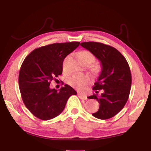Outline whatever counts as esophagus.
Returning <instances> with one entry per match:
<instances>
[{"mask_svg":"<svg viewBox=\"0 0 151 151\" xmlns=\"http://www.w3.org/2000/svg\"><path fill=\"white\" fill-rule=\"evenodd\" d=\"M78 96L81 99H82V100H86V99H87V96L86 95H83V94H82L81 93H78Z\"/></svg>","mask_w":151,"mask_h":151,"instance_id":"34e87169","label":"esophagus"}]
</instances>
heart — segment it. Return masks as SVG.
<instances>
[{"mask_svg":"<svg viewBox=\"0 0 151 151\" xmlns=\"http://www.w3.org/2000/svg\"><path fill=\"white\" fill-rule=\"evenodd\" d=\"M78 59L80 63L85 65L93 63L95 58L91 52L88 50H82L77 55ZM68 83L78 91H83L90 83V78L85 75H73L68 78Z\"/></svg>","mask_w":151,"mask_h":151,"instance_id":"heart-1","label":"heart"}]
</instances>
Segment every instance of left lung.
<instances>
[{
    "label": "left lung",
    "mask_w": 151,
    "mask_h": 151,
    "mask_svg": "<svg viewBox=\"0 0 151 151\" xmlns=\"http://www.w3.org/2000/svg\"><path fill=\"white\" fill-rule=\"evenodd\" d=\"M81 45L99 59L102 66L93 89L103 90V93L88 97L100 104L99 111L93 115L103 120L112 118L123 109L129 99L132 83L129 64L124 56L111 46L96 42H82Z\"/></svg>",
    "instance_id": "left-lung-1"
}]
</instances>
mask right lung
I'll return each instance as SVG.
<instances>
[{
  "label": "right lung",
  "mask_w": 151,
  "mask_h": 151,
  "mask_svg": "<svg viewBox=\"0 0 151 151\" xmlns=\"http://www.w3.org/2000/svg\"><path fill=\"white\" fill-rule=\"evenodd\" d=\"M80 42L54 43L36 48L25 58L20 67L19 85L24 105L38 119L48 121L57 116L68 99L76 94L65 85L59 91L50 88L55 77L63 73V60Z\"/></svg>",
  "instance_id": "add662e5"
}]
</instances>
